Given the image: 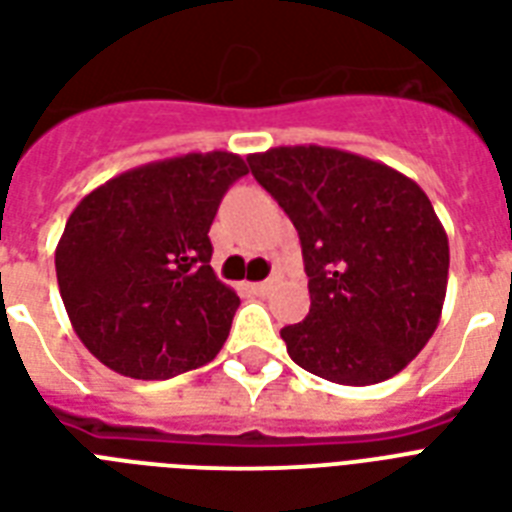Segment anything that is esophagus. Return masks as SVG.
Masks as SVG:
<instances>
[{
    "label": "esophagus",
    "mask_w": 512,
    "mask_h": 512,
    "mask_svg": "<svg viewBox=\"0 0 512 512\" xmlns=\"http://www.w3.org/2000/svg\"><path fill=\"white\" fill-rule=\"evenodd\" d=\"M247 289L252 295H265L271 289V281H255V284H247Z\"/></svg>",
    "instance_id": "34e87169"
}]
</instances>
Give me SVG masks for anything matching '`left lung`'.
Returning <instances> with one entry per match:
<instances>
[{
	"label": "left lung",
	"mask_w": 512,
	"mask_h": 512,
	"mask_svg": "<svg viewBox=\"0 0 512 512\" xmlns=\"http://www.w3.org/2000/svg\"><path fill=\"white\" fill-rule=\"evenodd\" d=\"M247 162L303 247L311 313L281 329L292 361L337 385L390 380L444 308L449 239L425 191L340 148L279 146Z\"/></svg>",
	"instance_id": "obj_1"
}]
</instances>
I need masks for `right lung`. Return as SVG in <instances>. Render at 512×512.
<instances>
[{
  "mask_svg": "<svg viewBox=\"0 0 512 512\" xmlns=\"http://www.w3.org/2000/svg\"><path fill=\"white\" fill-rule=\"evenodd\" d=\"M247 175L231 151L143 164L87 193L55 249L84 348L135 380H167L220 353L239 295L212 271L209 225Z\"/></svg>",
  "mask_w": 512,
  "mask_h": 512,
  "instance_id": "right-lung-1",
  "label": "right lung"
}]
</instances>
